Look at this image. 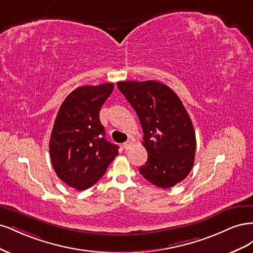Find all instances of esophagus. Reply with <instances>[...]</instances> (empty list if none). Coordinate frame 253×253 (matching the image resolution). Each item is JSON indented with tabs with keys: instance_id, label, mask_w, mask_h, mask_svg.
Returning a JSON list of instances; mask_svg holds the SVG:
<instances>
[{
	"instance_id": "1",
	"label": "esophagus",
	"mask_w": 253,
	"mask_h": 253,
	"mask_svg": "<svg viewBox=\"0 0 253 253\" xmlns=\"http://www.w3.org/2000/svg\"><path fill=\"white\" fill-rule=\"evenodd\" d=\"M132 145H133V141L132 140H128V141H126L125 143H124V148L126 149V150H129L132 148Z\"/></svg>"
}]
</instances>
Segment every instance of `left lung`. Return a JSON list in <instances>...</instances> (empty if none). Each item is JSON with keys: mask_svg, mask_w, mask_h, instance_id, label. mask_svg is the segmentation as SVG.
Returning a JSON list of instances; mask_svg holds the SVG:
<instances>
[{"mask_svg": "<svg viewBox=\"0 0 253 253\" xmlns=\"http://www.w3.org/2000/svg\"><path fill=\"white\" fill-rule=\"evenodd\" d=\"M117 86L142 127L148 162L140 167V174L158 188L177 185L192 170L196 149L192 121L179 97L154 80L120 81Z\"/></svg>", "mask_w": 253, "mask_h": 253, "instance_id": "8db88e82", "label": "left lung"}]
</instances>
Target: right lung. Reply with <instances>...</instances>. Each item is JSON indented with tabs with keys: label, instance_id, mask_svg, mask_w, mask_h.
Returning <instances> with one entry per match:
<instances>
[{
	"label": "right lung",
	"instance_id": "right-lung-1",
	"mask_svg": "<svg viewBox=\"0 0 253 253\" xmlns=\"http://www.w3.org/2000/svg\"><path fill=\"white\" fill-rule=\"evenodd\" d=\"M114 83L85 85L73 90L61 104L49 141L51 164L58 177L82 191L94 186L119 153L104 138L99 118Z\"/></svg>",
	"mask_w": 253,
	"mask_h": 253
}]
</instances>
